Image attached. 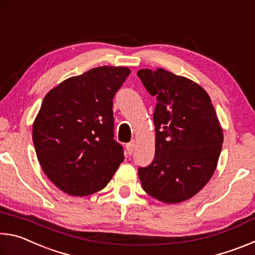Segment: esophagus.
<instances>
[{"instance_id": "esophagus-1", "label": "esophagus", "mask_w": 255, "mask_h": 255, "mask_svg": "<svg viewBox=\"0 0 255 255\" xmlns=\"http://www.w3.org/2000/svg\"><path fill=\"white\" fill-rule=\"evenodd\" d=\"M133 146H135V143H133V141H130V143L126 144V149H127V153H128L129 156H131V155H132Z\"/></svg>"}]
</instances>
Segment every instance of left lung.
<instances>
[{"label": "left lung", "instance_id": "obj_1", "mask_svg": "<svg viewBox=\"0 0 255 255\" xmlns=\"http://www.w3.org/2000/svg\"><path fill=\"white\" fill-rule=\"evenodd\" d=\"M137 75L157 100L155 156L138 167L141 188L166 204L187 200L210 180L222 152L223 130L214 106L201 86L163 68Z\"/></svg>", "mask_w": 255, "mask_h": 255}]
</instances>
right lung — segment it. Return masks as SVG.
Here are the masks:
<instances>
[{"label": "right lung", "instance_id": "right-lung-1", "mask_svg": "<svg viewBox=\"0 0 255 255\" xmlns=\"http://www.w3.org/2000/svg\"><path fill=\"white\" fill-rule=\"evenodd\" d=\"M129 74L127 67L92 68L62 82L42 101L33 123L34 149L45 174L67 195L100 191L123 163L112 100Z\"/></svg>", "mask_w": 255, "mask_h": 255}]
</instances>
